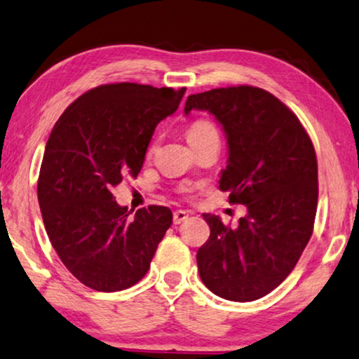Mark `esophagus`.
<instances>
[{"mask_svg": "<svg viewBox=\"0 0 359 359\" xmlns=\"http://www.w3.org/2000/svg\"><path fill=\"white\" fill-rule=\"evenodd\" d=\"M185 219H189V212H187V211L179 210V211L174 212V224H182L185 221Z\"/></svg>", "mask_w": 359, "mask_h": 359, "instance_id": "esophagus-1", "label": "esophagus"}]
</instances>
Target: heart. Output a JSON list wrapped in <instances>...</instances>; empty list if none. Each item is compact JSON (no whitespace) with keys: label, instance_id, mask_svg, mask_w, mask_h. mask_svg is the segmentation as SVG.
I'll return each mask as SVG.
<instances>
[{"label":"heart","instance_id":"b5f03b06","mask_svg":"<svg viewBox=\"0 0 359 359\" xmlns=\"http://www.w3.org/2000/svg\"><path fill=\"white\" fill-rule=\"evenodd\" d=\"M210 132H216V128H214L211 122L196 121L190 126L189 130H187V138H189V142H194V140H196V138L206 135V133H210ZM151 149H153V147L149 148V151H151Z\"/></svg>","mask_w":359,"mask_h":359}]
</instances>
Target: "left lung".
Instances as JSON below:
<instances>
[{"instance_id":"1","label":"left lung","mask_w":359,"mask_h":359,"mask_svg":"<svg viewBox=\"0 0 359 359\" xmlns=\"http://www.w3.org/2000/svg\"><path fill=\"white\" fill-rule=\"evenodd\" d=\"M210 111L221 122L229 159L219 190L248 214L231 227L203 214L211 229L198 250L205 285L231 302H253L279 287L313 235L318 208V159L295 112L251 85L190 95L185 114Z\"/></svg>"}]
</instances>
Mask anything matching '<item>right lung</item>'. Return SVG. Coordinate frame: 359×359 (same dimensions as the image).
Here are the masks:
<instances>
[{"label": "right lung", "instance_id": "right-lung-1", "mask_svg": "<svg viewBox=\"0 0 359 359\" xmlns=\"http://www.w3.org/2000/svg\"><path fill=\"white\" fill-rule=\"evenodd\" d=\"M185 88L130 82L95 87L62 112L46 142L39 203L53 248L83 285L119 292L149 269L172 224L165 206L130 217L112 190L137 177L159 122L177 111Z\"/></svg>", "mask_w": 359, "mask_h": 359}]
</instances>
